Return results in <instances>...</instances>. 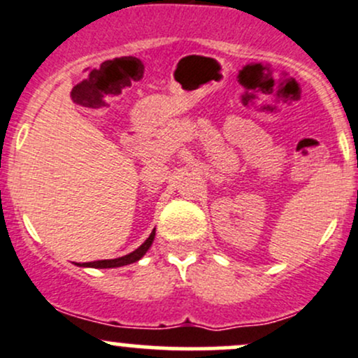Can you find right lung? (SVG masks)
I'll return each instance as SVG.
<instances>
[{
	"label": "right lung",
	"instance_id": "1",
	"mask_svg": "<svg viewBox=\"0 0 358 358\" xmlns=\"http://www.w3.org/2000/svg\"><path fill=\"white\" fill-rule=\"evenodd\" d=\"M155 238V228L154 231L150 233V236L140 245L136 250L131 252V254L128 255H123V257H118V259H108V260H96V262H86V264H78V266L81 267H92V268H115V267H123V266H128V264H134L136 260L142 259L143 255L147 254V250L150 248L152 242H154Z\"/></svg>",
	"mask_w": 358,
	"mask_h": 358
}]
</instances>
